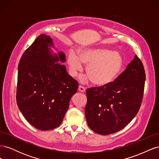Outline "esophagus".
Segmentation results:
<instances>
[{
	"label": "esophagus",
	"mask_w": 159,
	"mask_h": 159,
	"mask_svg": "<svg viewBox=\"0 0 159 159\" xmlns=\"http://www.w3.org/2000/svg\"><path fill=\"white\" fill-rule=\"evenodd\" d=\"M86 90V88L82 85H79V88H78V91H81V92H85Z\"/></svg>",
	"instance_id": "esophagus-1"
}]
</instances>
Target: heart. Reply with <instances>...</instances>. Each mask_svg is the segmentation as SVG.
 Instances as JSON below:
<instances>
[{"label": "heart", "instance_id": "obj_1", "mask_svg": "<svg viewBox=\"0 0 159 159\" xmlns=\"http://www.w3.org/2000/svg\"><path fill=\"white\" fill-rule=\"evenodd\" d=\"M123 58L119 52L105 48H84L79 51V56L70 52L67 64L70 74L76 77L83 71V65L88 77L82 81L91 80L96 85H107L117 78L123 67Z\"/></svg>", "mask_w": 159, "mask_h": 159}]
</instances>
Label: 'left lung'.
Listing matches in <instances>:
<instances>
[{
	"mask_svg": "<svg viewBox=\"0 0 159 159\" xmlns=\"http://www.w3.org/2000/svg\"><path fill=\"white\" fill-rule=\"evenodd\" d=\"M145 78L143 64L135 54L114 81L87 89L85 115L89 128L96 133L107 135L127 126L140 109Z\"/></svg>",
	"mask_w": 159,
	"mask_h": 159,
	"instance_id": "8db88e82",
	"label": "left lung"
}]
</instances>
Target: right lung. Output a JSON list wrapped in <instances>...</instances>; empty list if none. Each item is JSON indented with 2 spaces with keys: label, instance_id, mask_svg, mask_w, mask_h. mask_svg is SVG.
<instances>
[{
  "label": "right lung",
  "instance_id": "obj_1",
  "mask_svg": "<svg viewBox=\"0 0 159 159\" xmlns=\"http://www.w3.org/2000/svg\"><path fill=\"white\" fill-rule=\"evenodd\" d=\"M48 36L40 34L24 52L18 68L17 105L26 121L41 131L60 125L78 82L66 71L65 54L52 56Z\"/></svg>",
  "mask_w": 159,
  "mask_h": 159
}]
</instances>
